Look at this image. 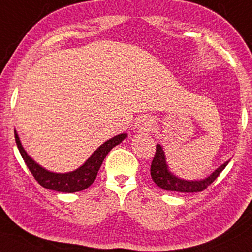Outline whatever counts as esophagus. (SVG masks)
Segmentation results:
<instances>
[{
    "label": "esophagus",
    "instance_id": "1",
    "mask_svg": "<svg viewBox=\"0 0 252 252\" xmlns=\"http://www.w3.org/2000/svg\"><path fill=\"white\" fill-rule=\"evenodd\" d=\"M154 126V120L151 116H148V115H144V116H141L136 122V128L139 131H150Z\"/></svg>",
    "mask_w": 252,
    "mask_h": 252
}]
</instances>
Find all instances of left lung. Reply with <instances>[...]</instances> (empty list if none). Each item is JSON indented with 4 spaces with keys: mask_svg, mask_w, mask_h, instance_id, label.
Wrapping results in <instances>:
<instances>
[{
    "mask_svg": "<svg viewBox=\"0 0 252 252\" xmlns=\"http://www.w3.org/2000/svg\"><path fill=\"white\" fill-rule=\"evenodd\" d=\"M226 160L222 165L218 166L213 174H210L208 177L203 178V180H184V178L178 177L172 174L169 169L168 163H166L165 153L163 150V147L160 144L156 145V154L154 157L153 163H151L150 174L151 178L155 183L162 189L166 191H176V192H199L203 191L204 189L210 186L213 182L218 177V175L224 170L228 163Z\"/></svg>",
    "mask_w": 252,
    "mask_h": 252,
    "instance_id": "1",
    "label": "left lung"
}]
</instances>
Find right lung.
Listing matches in <instances>:
<instances>
[{
  "label": "right lung",
  "instance_id": "1",
  "mask_svg": "<svg viewBox=\"0 0 252 252\" xmlns=\"http://www.w3.org/2000/svg\"><path fill=\"white\" fill-rule=\"evenodd\" d=\"M14 132L15 141H16L21 156H22L23 160L26 162L30 172L35 177V180L45 189L55 190V191L59 192H77L89 188L94 183V181L96 180L97 172H98L103 160H104L105 156L109 154V151L113 149L114 147H116V145L122 143L123 139L128 137V134H120L114 136L113 138L105 141L101 147L97 148L92 154V156L80 168H77L74 171L62 174V172H53L47 170L43 166L39 165L38 163H36L27 154V151L24 150L16 130Z\"/></svg>",
  "mask_w": 252,
  "mask_h": 252
}]
</instances>
